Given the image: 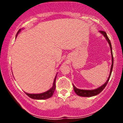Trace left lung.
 I'll use <instances>...</instances> for the list:
<instances>
[{"mask_svg":"<svg viewBox=\"0 0 123 123\" xmlns=\"http://www.w3.org/2000/svg\"><path fill=\"white\" fill-rule=\"evenodd\" d=\"M99 32L104 35V36L106 38V40L108 41L110 47H111V71H110V74L109 76V77L107 80V81H106V83L104 84H103L102 86H101V87H98V88H96L95 90H80V89L77 88L76 87L74 86V85H73V89H74V92L77 95L80 96V97H93V96H95L98 95V94H99L100 92H102V90L105 88V87H106V86L108 84L109 80L110 77H111V72H112V69H113V53H112V49H111V41H110L109 39L107 36L106 33L104 31H99Z\"/></svg>","mask_w":123,"mask_h":123,"instance_id":"8db88e82","label":"left lung"}]
</instances>
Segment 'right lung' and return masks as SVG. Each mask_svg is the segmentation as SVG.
I'll return each instance as SVG.
<instances>
[{"instance_id": "1", "label": "right lung", "mask_w": 123, "mask_h": 123, "mask_svg": "<svg viewBox=\"0 0 123 123\" xmlns=\"http://www.w3.org/2000/svg\"><path fill=\"white\" fill-rule=\"evenodd\" d=\"M20 30L17 32L16 35V37L17 36L18 33L20 32ZM56 77H57V76L55 77L54 80V82L53 84V86L51 88L50 90H48V91H46V92L40 93V94H28V93L25 92V94L27 95L28 97H30L31 98L34 99H48L50 97H52V95H53L54 92L55 90V80H56Z\"/></svg>"}]
</instances>
